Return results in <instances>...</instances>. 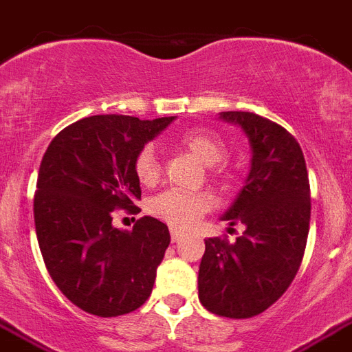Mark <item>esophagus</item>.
<instances>
[{
	"mask_svg": "<svg viewBox=\"0 0 352 352\" xmlns=\"http://www.w3.org/2000/svg\"><path fill=\"white\" fill-rule=\"evenodd\" d=\"M182 239V231H177V230H171V241L173 242H179Z\"/></svg>",
	"mask_w": 352,
	"mask_h": 352,
	"instance_id": "obj_1",
	"label": "esophagus"
}]
</instances>
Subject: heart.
<instances>
[{"label": "heart", "mask_w": 352, "mask_h": 352, "mask_svg": "<svg viewBox=\"0 0 352 352\" xmlns=\"http://www.w3.org/2000/svg\"><path fill=\"white\" fill-rule=\"evenodd\" d=\"M177 142L179 146L199 159L204 166H213L211 170L219 171L215 164H219L226 157V144L221 137L206 130H188L177 139ZM133 170L142 184L151 186L159 181L161 166H159L153 146L146 144L139 150L133 162ZM211 206H213V199L206 191L166 190L148 202V211L175 230H188L206 211L211 210Z\"/></svg>", "instance_id": "1"}]
</instances>
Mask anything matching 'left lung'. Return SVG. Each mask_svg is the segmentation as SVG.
<instances>
[{
  "mask_svg": "<svg viewBox=\"0 0 352 352\" xmlns=\"http://www.w3.org/2000/svg\"><path fill=\"white\" fill-rule=\"evenodd\" d=\"M251 146L245 186L222 221L245 231L230 244L208 239L199 267V300L228 318H251L284 295L298 273L311 219L309 177L289 131L251 111H221Z\"/></svg>",
  "mask_w": 352,
  "mask_h": 352,
  "instance_id": "left-lung-1",
  "label": "left lung"
}]
</instances>
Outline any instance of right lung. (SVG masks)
I'll return each mask as SVG.
<instances>
[{
	"instance_id": "right-lung-1",
	"label": "right lung",
	"mask_w": 352,
	"mask_h": 352,
	"mask_svg": "<svg viewBox=\"0 0 352 352\" xmlns=\"http://www.w3.org/2000/svg\"><path fill=\"white\" fill-rule=\"evenodd\" d=\"M173 119L85 117L59 131L43 155L34 197L39 250L54 284L90 315H126L151 295L170 245L168 226L142 217L128 231L111 219L116 210L139 211L133 162Z\"/></svg>"
}]
</instances>
